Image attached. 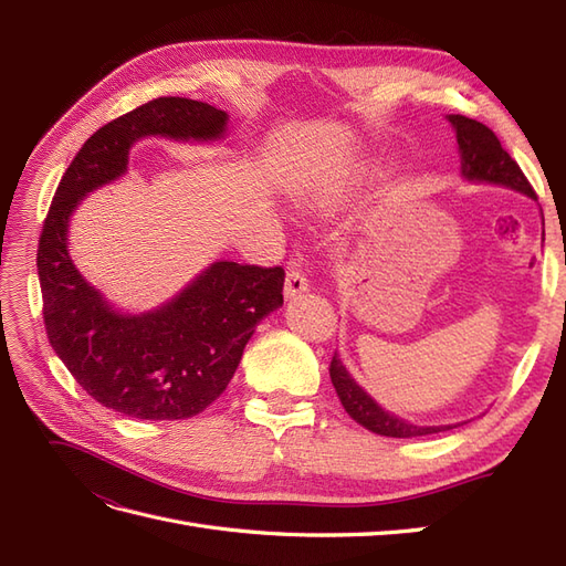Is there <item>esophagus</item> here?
<instances>
[{
  "instance_id": "34e87169",
  "label": "esophagus",
  "mask_w": 566,
  "mask_h": 566,
  "mask_svg": "<svg viewBox=\"0 0 566 566\" xmlns=\"http://www.w3.org/2000/svg\"><path fill=\"white\" fill-rule=\"evenodd\" d=\"M306 290H310V281H306L300 264H290L287 276H285V297L293 300V297L306 293Z\"/></svg>"
}]
</instances>
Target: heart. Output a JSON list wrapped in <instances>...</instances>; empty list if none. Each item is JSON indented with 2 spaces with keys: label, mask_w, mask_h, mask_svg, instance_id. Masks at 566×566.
Masks as SVG:
<instances>
[{
  "label": "heart",
  "mask_w": 566,
  "mask_h": 566,
  "mask_svg": "<svg viewBox=\"0 0 566 566\" xmlns=\"http://www.w3.org/2000/svg\"><path fill=\"white\" fill-rule=\"evenodd\" d=\"M366 175V169H358L356 177L361 179ZM339 188L335 181H328V184H312L310 188H302L300 191V200L304 205H314V208H323V205H328L333 200L339 198Z\"/></svg>",
  "instance_id": "1"
}]
</instances>
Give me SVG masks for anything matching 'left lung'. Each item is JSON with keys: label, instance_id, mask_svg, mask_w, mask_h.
<instances>
[{"label": "left lung", "instance_id": "8db88e82", "mask_svg": "<svg viewBox=\"0 0 566 566\" xmlns=\"http://www.w3.org/2000/svg\"><path fill=\"white\" fill-rule=\"evenodd\" d=\"M451 123L455 139H458V153H460V175L470 184H493L517 191L531 200H536L534 188L528 186L526 177L522 175L520 165L507 156V150L501 146L499 136H495L489 127H484L476 119H470L465 115H447ZM331 380L337 391V397L345 406L347 413L361 424L366 430L382 434V437H397V439H410V437H427L439 434L460 427L462 422L453 424H418L406 418H399L385 410L370 394L354 380V375L342 364L339 354L335 352L331 361Z\"/></svg>", "mask_w": 566, "mask_h": 566}]
</instances>
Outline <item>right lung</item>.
Returning a JSON list of instances; mask_svg holds the SVG:
<instances>
[{"label": "right lung", "instance_id": "obj_1", "mask_svg": "<svg viewBox=\"0 0 566 566\" xmlns=\"http://www.w3.org/2000/svg\"><path fill=\"white\" fill-rule=\"evenodd\" d=\"M227 132L229 113L202 101H148L84 142L51 200L38 250L51 349L92 399L123 416L202 413L231 382L256 323L283 306L285 271L217 260L153 310L123 312L75 266L67 243L73 212L127 175L136 142L214 144Z\"/></svg>", "mask_w": 566, "mask_h": 566}]
</instances>
